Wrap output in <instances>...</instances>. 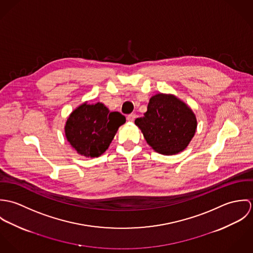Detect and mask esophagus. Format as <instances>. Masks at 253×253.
<instances>
[{
    "instance_id": "34e87169",
    "label": "esophagus",
    "mask_w": 253,
    "mask_h": 253,
    "mask_svg": "<svg viewBox=\"0 0 253 253\" xmlns=\"http://www.w3.org/2000/svg\"><path fill=\"white\" fill-rule=\"evenodd\" d=\"M135 118H136V115H135V114H129V115L126 117V120H127L128 122H133V121L135 120Z\"/></svg>"
}]
</instances>
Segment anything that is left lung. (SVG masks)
Wrapping results in <instances>:
<instances>
[{
	"label": "left lung",
	"instance_id": "8db88e82",
	"mask_svg": "<svg viewBox=\"0 0 253 253\" xmlns=\"http://www.w3.org/2000/svg\"><path fill=\"white\" fill-rule=\"evenodd\" d=\"M134 123L152 149L166 156L185 150L198 126L193 110L177 96L168 93L153 95L144 116Z\"/></svg>",
	"mask_w": 253,
	"mask_h": 253
}]
</instances>
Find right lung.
<instances>
[{
  "label": "right lung",
  "instance_id": "1",
  "mask_svg": "<svg viewBox=\"0 0 253 253\" xmlns=\"http://www.w3.org/2000/svg\"><path fill=\"white\" fill-rule=\"evenodd\" d=\"M126 117L110 112L101 102H84L69 115L64 130L67 141L78 154L86 158L101 156L111 144Z\"/></svg>",
  "mask_w": 253,
  "mask_h": 253
}]
</instances>
